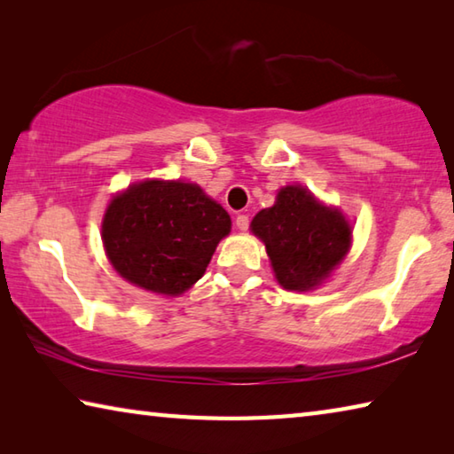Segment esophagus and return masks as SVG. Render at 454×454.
I'll return each mask as SVG.
<instances>
[{"label":"esophagus","instance_id":"1","mask_svg":"<svg viewBox=\"0 0 454 454\" xmlns=\"http://www.w3.org/2000/svg\"><path fill=\"white\" fill-rule=\"evenodd\" d=\"M235 225H237V229H239V231H247V229H249V217H247V215H237Z\"/></svg>","mask_w":454,"mask_h":454}]
</instances>
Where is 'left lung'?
Segmentation results:
<instances>
[{"instance_id":"obj_1","label":"left lung","mask_w":454,"mask_h":454,"mask_svg":"<svg viewBox=\"0 0 454 454\" xmlns=\"http://www.w3.org/2000/svg\"><path fill=\"white\" fill-rule=\"evenodd\" d=\"M251 231L265 243L277 281L289 291L319 287L345 259L353 237L343 213L301 185L283 187L275 205L253 217Z\"/></svg>"}]
</instances>
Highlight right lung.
Listing matches in <instances>:
<instances>
[{
  "label": "right lung",
  "mask_w": 454,
  "mask_h": 454,
  "mask_svg": "<svg viewBox=\"0 0 454 454\" xmlns=\"http://www.w3.org/2000/svg\"><path fill=\"white\" fill-rule=\"evenodd\" d=\"M231 217L195 183H133L107 205L101 239L115 271L137 287L175 297L201 279Z\"/></svg>",
  "instance_id": "add662e5"
}]
</instances>
